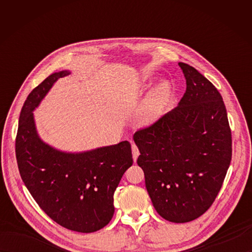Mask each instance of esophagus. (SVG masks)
Instances as JSON below:
<instances>
[{
    "instance_id": "34e87169",
    "label": "esophagus",
    "mask_w": 252,
    "mask_h": 252,
    "mask_svg": "<svg viewBox=\"0 0 252 252\" xmlns=\"http://www.w3.org/2000/svg\"><path fill=\"white\" fill-rule=\"evenodd\" d=\"M132 155H133V160H134V162H136L140 152H138V148L135 144H132Z\"/></svg>"
}]
</instances>
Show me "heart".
Here are the masks:
<instances>
[{"instance_id": "obj_1", "label": "heart", "mask_w": 252, "mask_h": 252, "mask_svg": "<svg viewBox=\"0 0 252 252\" xmlns=\"http://www.w3.org/2000/svg\"><path fill=\"white\" fill-rule=\"evenodd\" d=\"M149 78L143 77L141 85L147 87ZM172 95V87L168 81H160L148 91L142 103L138 106L135 114L136 123L141 127H148L157 123Z\"/></svg>"}]
</instances>
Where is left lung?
Returning <instances> with one entry per match:
<instances>
[{
	"label": "left lung",
	"mask_w": 252,
	"mask_h": 252,
	"mask_svg": "<svg viewBox=\"0 0 252 252\" xmlns=\"http://www.w3.org/2000/svg\"><path fill=\"white\" fill-rule=\"evenodd\" d=\"M186 80L180 103L137 131V164L153 205L167 221L205 213L220 191L232 159V134L221 94L194 67L179 63Z\"/></svg>",
	"instance_id": "1"
}]
</instances>
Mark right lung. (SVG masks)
<instances>
[{
  "instance_id": "right-lung-1",
  "label": "right lung",
  "mask_w": 252,
  "mask_h": 252,
  "mask_svg": "<svg viewBox=\"0 0 252 252\" xmlns=\"http://www.w3.org/2000/svg\"><path fill=\"white\" fill-rule=\"evenodd\" d=\"M52 73L28 95L19 116L16 158L21 179L53 221L80 233H93L114 217V194L132 163L131 144L87 152H63L45 143L36 131L33 111L60 78Z\"/></svg>"
}]
</instances>
